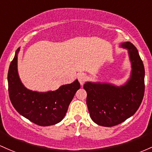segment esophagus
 I'll use <instances>...</instances> for the list:
<instances>
[{"label":"esophagus","instance_id":"34e87169","mask_svg":"<svg viewBox=\"0 0 152 152\" xmlns=\"http://www.w3.org/2000/svg\"><path fill=\"white\" fill-rule=\"evenodd\" d=\"M86 79H87V77H86V75L84 74V73H80V74H79V76H78V79H79V81L81 85H83L84 84Z\"/></svg>","mask_w":152,"mask_h":152}]
</instances>
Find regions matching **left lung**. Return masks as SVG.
<instances>
[{"label":"left lung","mask_w":152,"mask_h":152,"mask_svg":"<svg viewBox=\"0 0 152 152\" xmlns=\"http://www.w3.org/2000/svg\"><path fill=\"white\" fill-rule=\"evenodd\" d=\"M128 50L131 65L130 78L123 85L87 81L86 104L91 120L99 126L112 127L135 114L144 95L145 70L138 50L131 42L121 44Z\"/></svg>","instance_id":"1"}]
</instances>
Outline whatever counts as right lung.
<instances>
[{"label":"right lung","instance_id":"obj_1","mask_svg":"<svg viewBox=\"0 0 152 152\" xmlns=\"http://www.w3.org/2000/svg\"><path fill=\"white\" fill-rule=\"evenodd\" d=\"M10 64L8 73V93L16 110L40 126L57 124L63 119L73 96L80 89L78 79L73 83L60 86L56 91L39 92L28 89L22 84L18 73V53Z\"/></svg>","mask_w":152,"mask_h":152}]
</instances>
